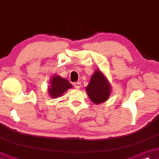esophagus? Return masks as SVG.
Wrapping results in <instances>:
<instances>
[{
    "instance_id": "1",
    "label": "esophagus",
    "mask_w": 159,
    "mask_h": 159,
    "mask_svg": "<svg viewBox=\"0 0 159 159\" xmlns=\"http://www.w3.org/2000/svg\"><path fill=\"white\" fill-rule=\"evenodd\" d=\"M73 86H74L76 89H80L81 88V83H80V82L74 83H73Z\"/></svg>"
}]
</instances>
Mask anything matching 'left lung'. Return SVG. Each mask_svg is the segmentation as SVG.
<instances>
[{"mask_svg": "<svg viewBox=\"0 0 159 159\" xmlns=\"http://www.w3.org/2000/svg\"><path fill=\"white\" fill-rule=\"evenodd\" d=\"M86 91L92 102L95 105H99L109 98L111 93V85L100 70H95Z\"/></svg>", "mask_w": 159, "mask_h": 159, "instance_id": "8db88e82", "label": "left lung"}]
</instances>
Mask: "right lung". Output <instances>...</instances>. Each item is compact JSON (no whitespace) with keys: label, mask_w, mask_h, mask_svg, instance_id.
I'll list each match as a JSON object with an SVG mask.
<instances>
[{"label":"right lung","mask_w":159,"mask_h":159,"mask_svg":"<svg viewBox=\"0 0 159 159\" xmlns=\"http://www.w3.org/2000/svg\"><path fill=\"white\" fill-rule=\"evenodd\" d=\"M71 88H73V86L67 80L61 77L58 75H54L50 80L48 93L52 98H57Z\"/></svg>","instance_id":"add662e5"}]
</instances>
